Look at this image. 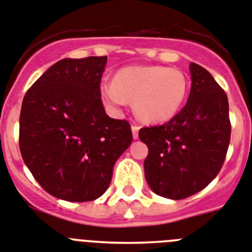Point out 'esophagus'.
Returning a JSON list of instances; mask_svg holds the SVG:
<instances>
[{
    "mask_svg": "<svg viewBox=\"0 0 252 252\" xmlns=\"http://www.w3.org/2000/svg\"><path fill=\"white\" fill-rule=\"evenodd\" d=\"M139 126L138 125H132L131 126V130H132V136H134V139H138L139 138Z\"/></svg>",
    "mask_w": 252,
    "mask_h": 252,
    "instance_id": "obj_1",
    "label": "esophagus"
}]
</instances>
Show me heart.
Returning a JSON list of instances; mask_svg holds the SVG:
<instances>
[{
    "mask_svg": "<svg viewBox=\"0 0 252 252\" xmlns=\"http://www.w3.org/2000/svg\"><path fill=\"white\" fill-rule=\"evenodd\" d=\"M188 77L178 68L162 65L125 66L113 82L101 85V95L114 107L134 101L136 117L147 124H162L179 112L188 94Z\"/></svg>",
    "mask_w": 252,
    "mask_h": 252,
    "instance_id": "b5f03b06",
    "label": "heart"
}]
</instances>
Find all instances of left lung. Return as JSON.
<instances>
[{
	"label": "left lung",
	"instance_id": "8db88e82",
	"mask_svg": "<svg viewBox=\"0 0 252 252\" xmlns=\"http://www.w3.org/2000/svg\"><path fill=\"white\" fill-rule=\"evenodd\" d=\"M192 87L187 104L168 122L141 127L148 145L145 179L156 194L183 199L213 182L225 161L230 141L225 91L201 65L189 64Z\"/></svg>",
	"mask_w": 252,
	"mask_h": 252
}]
</instances>
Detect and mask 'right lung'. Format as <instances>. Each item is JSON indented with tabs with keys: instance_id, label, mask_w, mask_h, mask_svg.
<instances>
[{
	"instance_id": "right-lung-1",
	"label": "right lung",
	"mask_w": 252,
	"mask_h": 252,
	"mask_svg": "<svg viewBox=\"0 0 252 252\" xmlns=\"http://www.w3.org/2000/svg\"><path fill=\"white\" fill-rule=\"evenodd\" d=\"M105 64L107 56L59 60L23 99V161L56 198H99L109 187L114 163L132 141L130 124L104 111L100 81Z\"/></svg>"
}]
</instances>
